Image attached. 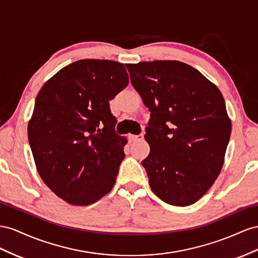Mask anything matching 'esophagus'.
I'll return each mask as SVG.
<instances>
[{"mask_svg": "<svg viewBox=\"0 0 258 258\" xmlns=\"http://www.w3.org/2000/svg\"><path fill=\"white\" fill-rule=\"evenodd\" d=\"M130 141L131 142H135V141H142V139L144 138V135L141 134V135H130L128 136Z\"/></svg>", "mask_w": 258, "mask_h": 258, "instance_id": "34e87169", "label": "esophagus"}]
</instances>
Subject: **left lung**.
<instances>
[{
    "label": "left lung",
    "instance_id": "8db88e82",
    "mask_svg": "<svg viewBox=\"0 0 258 258\" xmlns=\"http://www.w3.org/2000/svg\"><path fill=\"white\" fill-rule=\"evenodd\" d=\"M131 83L149 108L142 164L162 201L187 207L222 170L231 122L222 93L202 73L176 60L126 64Z\"/></svg>",
    "mask_w": 258,
    "mask_h": 258
}]
</instances>
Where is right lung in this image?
Here are the masks:
<instances>
[{"label":"right lung","mask_w":258,"mask_h":258,"mask_svg":"<svg viewBox=\"0 0 258 258\" xmlns=\"http://www.w3.org/2000/svg\"><path fill=\"white\" fill-rule=\"evenodd\" d=\"M127 84L123 63L83 59L36 96L29 144L41 178L66 202L88 205L112 189L127 139L115 133L109 100Z\"/></svg>","instance_id":"obj_1"}]
</instances>
